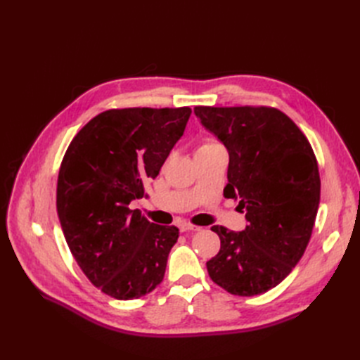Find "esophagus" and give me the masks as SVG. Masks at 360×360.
<instances>
[{"mask_svg": "<svg viewBox=\"0 0 360 360\" xmlns=\"http://www.w3.org/2000/svg\"><path fill=\"white\" fill-rule=\"evenodd\" d=\"M201 226L197 225H191V224H181L180 225V231L181 233H189V231H200Z\"/></svg>", "mask_w": 360, "mask_h": 360, "instance_id": "esophagus-1", "label": "esophagus"}]
</instances>
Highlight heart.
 <instances>
[{"instance_id": "b5f03b06", "label": "heart", "mask_w": 360, "mask_h": 360, "mask_svg": "<svg viewBox=\"0 0 360 360\" xmlns=\"http://www.w3.org/2000/svg\"><path fill=\"white\" fill-rule=\"evenodd\" d=\"M216 146H219V144L213 143V141H207V143H204V144H201V146L198 147V150H197V151H200V150H207V148H212V147H216Z\"/></svg>"}]
</instances>
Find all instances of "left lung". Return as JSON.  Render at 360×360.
<instances>
[{
    "instance_id": "8db88e82",
    "label": "left lung",
    "mask_w": 360,
    "mask_h": 360,
    "mask_svg": "<svg viewBox=\"0 0 360 360\" xmlns=\"http://www.w3.org/2000/svg\"><path fill=\"white\" fill-rule=\"evenodd\" d=\"M201 124L230 155L225 198L238 201L248 225H213L221 249L205 263L214 284L257 296L284 281L299 263L320 204V174L309 141L291 118L266 106H195Z\"/></svg>"
}]
</instances>
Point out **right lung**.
Listing matches in <instances>:
<instances>
[{
    "instance_id": "obj_1",
    "label": "right lung",
    "mask_w": 360,
    "mask_h": 360,
    "mask_svg": "<svg viewBox=\"0 0 360 360\" xmlns=\"http://www.w3.org/2000/svg\"><path fill=\"white\" fill-rule=\"evenodd\" d=\"M192 110L124 108L90 120L63 158L57 212L76 263L91 284L117 300L143 297L163 279L179 228L129 209L147 197L186 129Z\"/></svg>"
}]
</instances>
